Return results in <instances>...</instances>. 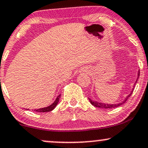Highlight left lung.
Returning a JSON list of instances; mask_svg holds the SVG:
<instances>
[{"instance_id": "1", "label": "left lung", "mask_w": 148, "mask_h": 148, "mask_svg": "<svg viewBox=\"0 0 148 148\" xmlns=\"http://www.w3.org/2000/svg\"><path fill=\"white\" fill-rule=\"evenodd\" d=\"M139 75H140V70H138V76H137V79H136V83L137 82V80H138V77H139ZM136 83H135V84H136ZM135 84H134V85H135ZM133 90H134V88H133V90H132V92H130V94L129 95L127 96V97H126L125 99H124V101H123V102H121V103H118V104H107V103H102L97 102V101H94L91 100V99H89V100H90V103H91V104L92 105V106H95V107H97V108H105V109H110V108H117V107L121 106V105L123 104L124 103L126 102V101L127 100L128 98L130 97V96L132 95V94Z\"/></svg>"}]
</instances>
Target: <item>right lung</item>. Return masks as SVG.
<instances>
[{
  "instance_id": "obj_1",
  "label": "right lung",
  "mask_w": 148,
  "mask_h": 148,
  "mask_svg": "<svg viewBox=\"0 0 148 148\" xmlns=\"http://www.w3.org/2000/svg\"><path fill=\"white\" fill-rule=\"evenodd\" d=\"M60 97V94L57 97L56 100H55L54 102L53 103L51 106H48V107H47V108H40V109H37V110H34V111L38 112H47L51 111V110H54L55 108V107L57 106V104H58V101H59Z\"/></svg>"
}]
</instances>
